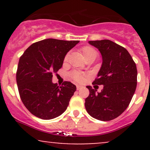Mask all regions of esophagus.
I'll return each instance as SVG.
<instances>
[{"label":"esophagus","mask_w":150,"mask_h":150,"mask_svg":"<svg viewBox=\"0 0 150 150\" xmlns=\"http://www.w3.org/2000/svg\"><path fill=\"white\" fill-rule=\"evenodd\" d=\"M82 86L81 85H77V90H80V89L82 88Z\"/></svg>","instance_id":"34e87169"}]
</instances>
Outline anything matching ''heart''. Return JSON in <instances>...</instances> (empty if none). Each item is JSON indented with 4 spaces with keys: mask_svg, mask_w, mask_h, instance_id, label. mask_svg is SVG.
Segmentation results:
<instances>
[{
    "mask_svg": "<svg viewBox=\"0 0 150 150\" xmlns=\"http://www.w3.org/2000/svg\"><path fill=\"white\" fill-rule=\"evenodd\" d=\"M82 53H83L84 56H85V58H87V56H90V55L93 54V53H96V51L94 50V49H92V48L89 47V46H85V47H84L83 49H82ZM68 55H67L66 56H65V59L66 60L67 58H68ZM72 76L74 78V80H76L77 82H82V81L84 80V77L83 75H81L80 73H77V72H75V73H73L72 74Z\"/></svg>",
    "mask_w": 150,
    "mask_h": 150,
    "instance_id": "b5f03b06",
    "label": "heart"
}]
</instances>
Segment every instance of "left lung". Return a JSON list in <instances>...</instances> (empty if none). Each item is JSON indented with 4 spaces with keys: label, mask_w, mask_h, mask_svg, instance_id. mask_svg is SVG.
<instances>
[{
    "label": "left lung",
    "mask_w": 150,
    "mask_h": 150,
    "mask_svg": "<svg viewBox=\"0 0 150 150\" xmlns=\"http://www.w3.org/2000/svg\"><path fill=\"white\" fill-rule=\"evenodd\" d=\"M99 50L102 63L93 85H104L101 92L87 86L89 95L85 106L96 119L108 121L119 116L126 109L137 86V67L125 48L108 39L89 41Z\"/></svg>",
    "instance_id": "left-lung-1"
}]
</instances>
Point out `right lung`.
<instances>
[{"label":"right lung","instance_id":"right-lung-1","mask_svg":"<svg viewBox=\"0 0 150 150\" xmlns=\"http://www.w3.org/2000/svg\"><path fill=\"white\" fill-rule=\"evenodd\" d=\"M79 41L47 39L32 44L20 57L16 74L20 98L31 113L44 120L56 118L66 110L76 86L53 83V73L61 68L67 53Z\"/></svg>","mask_w":150,"mask_h":150}]
</instances>
